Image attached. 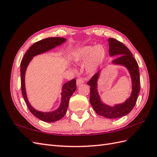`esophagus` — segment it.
<instances>
[{"label": "esophagus", "mask_w": 157, "mask_h": 157, "mask_svg": "<svg viewBox=\"0 0 157 157\" xmlns=\"http://www.w3.org/2000/svg\"><path fill=\"white\" fill-rule=\"evenodd\" d=\"M84 80L82 78H78L77 80V86H78V85H80V84H82V83H84Z\"/></svg>", "instance_id": "1"}]
</instances>
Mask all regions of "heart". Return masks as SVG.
Here are the masks:
<instances>
[{
  "instance_id": "heart-1",
  "label": "heart",
  "mask_w": 157,
  "mask_h": 157,
  "mask_svg": "<svg viewBox=\"0 0 157 157\" xmlns=\"http://www.w3.org/2000/svg\"><path fill=\"white\" fill-rule=\"evenodd\" d=\"M106 51L101 44L81 47L74 52L73 59L76 63L86 61L85 68L89 73L93 74L100 67L105 59Z\"/></svg>"
}]
</instances>
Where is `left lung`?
I'll return each instance as SVG.
<instances>
[{"label":"left lung","instance_id":"left-lung-1","mask_svg":"<svg viewBox=\"0 0 157 157\" xmlns=\"http://www.w3.org/2000/svg\"><path fill=\"white\" fill-rule=\"evenodd\" d=\"M108 42L109 56H120L112 61V64L124 66L130 75L132 89L130 96L124 103L116 104L114 106L104 103L98 91V81L102 69L95 74L87 84L90 86V102L95 112L107 118H118L128 115L136 105L140 91V71L136 60L124 44L113 38H109Z\"/></svg>","mask_w":157,"mask_h":157}]
</instances>
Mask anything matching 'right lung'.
Segmentation results:
<instances>
[{
	"label": "right lung",
	"instance_id": "1",
	"mask_svg": "<svg viewBox=\"0 0 157 157\" xmlns=\"http://www.w3.org/2000/svg\"><path fill=\"white\" fill-rule=\"evenodd\" d=\"M66 40L67 39L65 38L51 37L38 41L33 44L27 51L21 62V86L23 97L25 99V101L30 112L33 115L39 118L40 120L46 122L58 121L65 116L69 105V99L77 89L76 79L73 78L63 85L61 93V103L58 109L50 112H42L37 111L35 108H33L27 99L25 85L26 69L33 57L43 54L46 52L56 48V46H60L66 42Z\"/></svg>",
	"mask_w": 157,
	"mask_h": 157
}]
</instances>
